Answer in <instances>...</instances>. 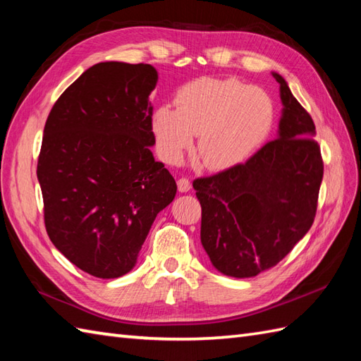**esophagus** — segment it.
I'll return each mask as SVG.
<instances>
[{"label": "esophagus", "mask_w": 361, "mask_h": 361, "mask_svg": "<svg viewBox=\"0 0 361 361\" xmlns=\"http://www.w3.org/2000/svg\"><path fill=\"white\" fill-rule=\"evenodd\" d=\"M176 186H178L180 192H188L190 189V181L189 178H186V176H181V178H178V181H176Z\"/></svg>", "instance_id": "esophagus-1"}]
</instances>
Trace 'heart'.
I'll return each mask as SVG.
<instances>
[{
	"mask_svg": "<svg viewBox=\"0 0 361 361\" xmlns=\"http://www.w3.org/2000/svg\"><path fill=\"white\" fill-rule=\"evenodd\" d=\"M176 110L163 105L152 118L158 150L169 163L180 161L198 135L195 153L204 167L242 163L270 133L273 102L264 90L235 79H200L183 87Z\"/></svg>",
	"mask_w": 361,
	"mask_h": 361,
	"instance_id": "1",
	"label": "heart"
}]
</instances>
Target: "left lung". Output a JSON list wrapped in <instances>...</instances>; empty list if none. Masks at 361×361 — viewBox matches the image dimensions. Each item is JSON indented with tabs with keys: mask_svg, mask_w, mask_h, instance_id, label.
Masks as SVG:
<instances>
[{
	"mask_svg": "<svg viewBox=\"0 0 361 361\" xmlns=\"http://www.w3.org/2000/svg\"><path fill=\"white\" fill-rule=\"evenodd\" d=\"M279 135L247 163L194 180L202 245L212 265L252 278L286 257L315 220L324 164L310 114L282 75Z\"/></svg>",
	"mask_w": 361,
	"mask_h": 361,
	"instance_id": "1",
	"label": "left lung"
}]
</instances>
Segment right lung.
Segmentation results:
<instances>
[{
    "mask_svg": "<svg viewBox=\"0 0 361 361\" xmlns=\"http://www.w3.org/2000/svg\"><path fill=\"white\" fill-rule=\"evenodd\" d=\"M147 63L88 68L54 104L37 163L44 226L62 255L91 276L128 273L176 183L152 155Z\"/></svg>",
    "mask_w": 361,
    "mask_h": 361,
    "instance_id": "obj_1",
    "label": "right lung"
}]
</instances>
